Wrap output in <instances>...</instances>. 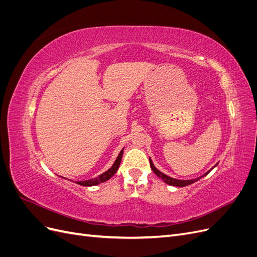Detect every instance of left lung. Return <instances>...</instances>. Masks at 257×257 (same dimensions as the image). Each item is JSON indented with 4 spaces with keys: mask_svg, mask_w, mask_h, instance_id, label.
<instances>
[{
    "mask_svg": "<svg viewBox=\"0 0 257 257\" xmlns=\"http://www.w3.org/2000/svg\"><path fill=\"white\" fill-rule=\"evenodd\" d=\"M150 166H151V169L153 170V173H154L155 175H157L159 178H161L162 180L164 181L165 183H167V184H169V185L179 186V188H182V186H186V185H190V184H192V183H194V182H196L197 180H199L200 178H203L204 176L208 175L210 172H211V169H212V168L210 169L209 172H207L206 174H204L201 177L196 178V179H192V180H178V179H175V178H172V177H168V176H166L165 174L161 173L158 168H155V166L153 165V163H152L151 160H150Z\"/></svg>",
    "mask_w": 257,
    "mask_h": 257,
    "instance_id": "1",
    "label": "left lung"
}]
</instances>
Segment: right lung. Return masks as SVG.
I'll return each instance as SVG.
<instances>
[{"mask_svg":"<svg viewBox=\"0 0 257 257\" xmlns=\"http://www.w3.org/2000/svg\"><path fill=\"white\" fill-rule=\"evenodd\" d=\"M122 155H123V149L122 151L119 153L118 158H116L115 162L113 163V165L111 166L110 169H108L107 172H105L104 174L99 175L98 177L96 178H93V179H90V180H85V181H78L77 183L80 184V185H83V186H92V185H97L99 183H103L107 180H109V179L116 173V170H118L119 166H120V163H121V160H122Z\"/></svg>","mask_w":257,"mask_h":257,"instance_id":"1","label":"right lung"}]
</instances>
